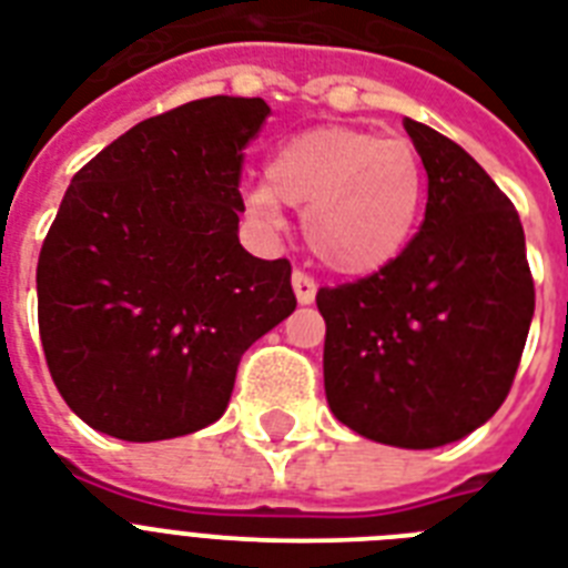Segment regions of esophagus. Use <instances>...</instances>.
I'll return each mask as SVG.
<instances>
[{"label":"esophagus","mask_w":568,"mask_h":568,"mask_svg":"<svg viewBox=\"0 0 568 568\" xmlns=\"http://www.w3.org/2000/svg\"><path fill=\"white\" fill-rule=\"evenodd\" d=\"M292 285H294V294H297V303H303V306H306V303L315 301L318 283H315L310 274H303V271H294Z\"/></svg>","instance_id":"obj_1"}]
</instances>
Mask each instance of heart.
I'll list each match as a JSON object with an SVG mask.
<instances>
[{
	"instance_id": "b5f03b06",
	"label": "heart",
	"mask_w": 568,
	"mask_h": 568,
	"mask_svg": "<svg viewBox=\"0 0 568 568\" xmlns=\"http://www.w3.org/2000/svg\"><path fill=\"white\" fill-rule=\"evenodd\" d=\"M280 205L306 209L303 239L321 265L345 276L377 274L415 235L422 159L409 141L372 129H306L276 146L265 185L247 191V209L262 221H274Z\"/></svg>"
}]
</instances>
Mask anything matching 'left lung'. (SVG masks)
Listing matches in <instances>:
<instances>
[{
	"label": "left lung",
	"instance_id": "1",
	"mask_svg": "<svg viewBox=\"0 0 568 568\" xmlns=\"http://www.w3.org/2000/svg\"><path fill=\"white\" fill-rule=\"evenodd\" d=\"M427 209L400 256L321 288L324 388L338 422L395 448H439L498 413L519 368L534 276L525 230L489 173L450 138L404 120Z\"/></svg>",
	"mask_w": 568,
	"mask_h": 568
}]
</instances>
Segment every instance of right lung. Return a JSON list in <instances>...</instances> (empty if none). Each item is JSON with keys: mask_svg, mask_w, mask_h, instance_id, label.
<instances>
[{"mask_svg": "<svg viewBox=\"0 0 568 568\" xmlns=\"http://www.w3.org/2000/svg\"><path fill=\"white\" fill-rule=\"evenodd\" d=\"M265 100L205 97L138 123L67 189L38 258L49 374L84 424L126 442L203 430L244 351L297 306L288 258L241 247L244 146Z\"/></svg>", "mask_w": 568, "mask_h": 568, "instance_id": "obj_1", "label": "right lung"}]
</instances>
